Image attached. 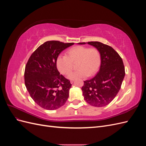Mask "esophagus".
I'll return each instance as SVG.
<instances>
[{
	"instance_id": "1",
	"label": "esophagus",
	"mask_w": 146,
	"mask_h": 146,
	"mask_svg": "<svg viewBox=\"0 0 146 146\" xmlns=\"http://www.w3.org/2000/svg\"><path fill=\"white\" fill-rule=\"evenodd\" d=\"M74 81H75V80H70V83H73L74 82Z\"/></svg>"
}]
</instances>
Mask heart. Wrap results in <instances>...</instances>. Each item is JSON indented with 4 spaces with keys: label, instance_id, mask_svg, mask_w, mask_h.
I'll return each mask as SVG.
<instances>
[{
    "label": "heart",
    "instance_id": "heart-1",
    "mask_svg": "<svg viewBox=\"0 0 146 146\" xmlns=\"http://www.w3.org/2000/svg\"><path fill=\"white\" fill-rule=\"evenodd\" d=\"M100 61L101 55L98 48L78 46L70 48L67 55L58 56L56 64L59 72L66 76L72 71L74 64H77V70L68 77L75 80L94 76L100 67Z\"/></svg>",
    "mask_w": 146,
    "mask_h": 146
}]
</instances>
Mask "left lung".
<instances>
[{
    "label": "left lung",
    "mask_w": 146,
    "mask_h": 146,
    "mask_svg": "<svg viewBox=\"0 0 146 146\" xmlns=\"http://www.w3.org/2000/svg\"><path fill=\"white\" fill-rule=\"evenodd\" d=\"M85 44V42H80ZM98 48L101 55L99 71L91 80L84 81L82 88L84 99L96 107L107 105L120 90L125 76L121 57L113 47L98 41L88 42Z\"/></svg>",
    "instance_id": "1"
}]
</instances>
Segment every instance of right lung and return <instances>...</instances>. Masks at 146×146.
<instances>
[{"instance_id": "obj_1", "label": "right lung", "mask_w": 146, "mask_h": 146, "mask_svg": "<svg viewBox=\"0 0 146 146\" xmlns=\"http://www.w3.org/2000/svg\"><path fill=\"white\" fill-rule=\"evenodd\" d=\"M74 44L46 41L33 52L26 64V88L35 102L44 109H58L64 105L69 98L72 84L60 74L56 61L61 52Z\"/></svg>"}]
</instances>
